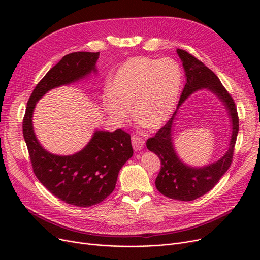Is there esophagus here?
Listing matches in <instances>:
<instances>
[{
  "mask_svg": "<svg viewBox=\"0 0 260 260\" xmlns=\"http://www.w3.org/2000/svg\"><path fill=\"white\" fill-rule=\"evenodd\" d=\"M144 140L138 136H133L132 137V144L135 151H141V149L144 147Z\"/></svg>",
  "mask_w": 260,
  "mask_h": 260,
  "instance_id": "esophagus-1",
  "label": "esophagus"
}]
</instances>
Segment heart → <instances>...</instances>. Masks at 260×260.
<instances>
[{
    "mask_svg": "<svg viewBox=\"0 0 260 260\" xmlns=\"http://www.w3.org/2000/svg\"><path fill=\"white\" fill-rule=\"evenodd\" d=\"M182 74L173 59L134 57L123 63L103 100L107 115L117 123L134 116L147 128L156 129L174 113L181 88Z\"/></svg>",
    "mask_w": 260,
    "mask_h": 260,
    "instance_id": "heart-1",
    "label": "heart"
}]
</instances>
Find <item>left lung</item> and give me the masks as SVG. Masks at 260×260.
<instances>
[{
  "label": "left lung",
  "mask_w": 260,
  "mask_h": 260,
  "mask_svg": "<svg viewBox=\"0 0 260 260\" xmlns=\"http://www.w3.org/2000/svg\"><path fill=\"white\" fill-rule=\"evenodd\" d=\"M177 53L182 61L186 78L178 107L167 124L154 137L147 139L146 146L161 160V169L155 181L159 192L172 199L192 201L207 194L229 170L233 159L239 120L235 102L219 78L187 51L177 49ZM200 89L212 91L223 102L231 119L232 135L228 151L219 160L209 166L194 168L185 165L176 155L172 142V127L179 107L190 94Z\"/></svg>",
  "instance_id": "8db88e82"
}]
</instances>
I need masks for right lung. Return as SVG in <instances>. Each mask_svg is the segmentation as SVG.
I'll list each match as a JSON object with an SVG mask.
<instances>
[{
	"instance_id": "add662e5",
	"label": "right lung",
	"mask_w": 260,
	"mask_h": 260,
	"mask_svg": "<svg viewBox=\"0 0 260 260\" xmlns=\"http://www.w3.org/2000/svg\"><path fill=\"white\" fill-rule=\"evenodd\" d=\"M99 56V52L87 51L64 56L35 87L23 119V136L37 178L52 195L76 207L94 206L113 193L119 171L134 154L131 135L122 129L95 131L80 152L59 156L47 152L38 141L32 115L37 102L50 89L97 73Z\"/></svg>"
}]
</instances>
